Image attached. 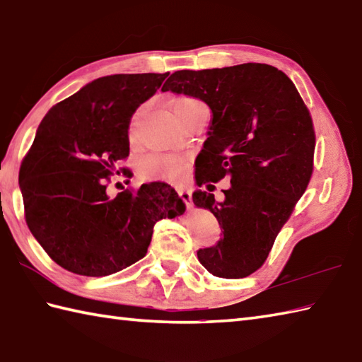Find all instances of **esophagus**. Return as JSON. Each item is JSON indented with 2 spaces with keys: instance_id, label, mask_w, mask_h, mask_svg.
I'll return each instance as SVG.
<instances>
[{
  "instance_id": "esophagus-1",
  "label": "esophagus",
  "mask_w": 362,
  "mask_h": 362,
  "mask_svg": "<svg viewBox=\"0 0 362 362\" xmlns=\"http://www.w3.org/2000/svg\"><path fill=\"white\" fill-rule=\"evenodd\" d=\"M178 194H180V197L182 198V202L186 203L187 208H192V192H190V189L181 187V189L178 190Z\"/></svg>"
}]
</instances>
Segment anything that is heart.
Listing matches in <instances>:
<instances>
[{
	"label": "heart",
	"instance_id": "1",
	"mask_svg": "<svg viewBox=\"0 0 362 362\" xmlns=\"http://www.w3.org/2000/svg\"><path fill=\"white\" fill-rule=\"evenodd\" d=\"M198 105H203V103L195 98H181L173 106L175 115L178 117ZM140 172L146 178L178 181L186 172V160L173 154H150L140 164Z\"/></svg>",
	"mask_w": 362,
	"mask_h": 362
}]
</instances>
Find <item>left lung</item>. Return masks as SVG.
Returning a JSON list of instances; mask_svg holds the SVG:
<instances>
[{
  "label": "left lung",
  "instance_id": "left-lung-1",
  "mask_svg": "<svg viewBox=\"0 0 362 362\" xmlns=\"http://www.w3.org/2000/svg\"><path fill=\"white\" fill-rule=\"evenodd\" d=\"M168 90L200 98L212 112L197 186L231 182L220 203L200 189L192 195L223 230L216 245L198 250V261L214 276L245 278L267 259L311 180V115L289 76L267 64L180 70L162 86Z\"/></svg>",
  "mask_w": 362,
  "mask_h": 362
}]
</instances>
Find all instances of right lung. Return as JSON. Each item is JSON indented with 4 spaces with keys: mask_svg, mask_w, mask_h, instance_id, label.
Masks as SVG:
<instances>
[{
    "mask_svg": "<svg viewBox=\"0 0 362 362\" xmlns=\"http://www.w3.org/2000/svg\"><path fill=\"white\" fill-rule=\"evenodd\" d=\"M168 73L93 79L43 117L18 184L26 223L56 264L84 276H106L145 256L153 226L186 204L165 182L107 195V178L128 158L132 114Z\"/></svg>",
    "mask_w": 362,
    "mask_h": 362,
    "instance_id": "1",
    "label": "right lung"
}]
</instances>
